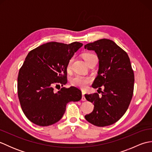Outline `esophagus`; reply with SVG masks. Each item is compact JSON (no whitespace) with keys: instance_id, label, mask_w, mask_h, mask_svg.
<instances>
[{"instance_id":"obj_1","label":"esophagus","mask_w":152,"mask_h":152,"mask_svg":"<svg viewBox=\"0 0 152 152\" xmlns=\"http://www.w3.org/2000/svg\"><path fill=\"white\" fill-rule=\"evenodd\" d=\"M82 101H86V99L85 98V96H84V94H85V92L84 91H82Z\"/></svg>"}]
</instances>
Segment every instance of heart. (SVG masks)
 <instances>
[{
	"label": "heart",
	"instance_id": "1",
	"mask_svg": "<svg viewBox=\"0 0 152 152\" xmlns=\"http://www.w3.org/2000/svg\"><path fill=\"white\" fill-rule=\"evenodd\" d=\"M94 57H96V56L95 54L91 53H87L84 54V56H83V58H84L86 63ZM72 61H73V57H71L67 64V69H70V66H71V64H72ZM90 82H91V79H90V78L80 76V75H76L74 77H73L72 80H71V83H72V84L73 86L78 87V88L81 89H86L87 87H88Z\"/></svg>",
	"mask_w": 152,
	"mask_h": 152
}]
</instances>
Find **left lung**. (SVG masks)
<instances>
[{
    "label": "left lung",
    "instance_id": "1",
    "mask_svg": "<svg viewBox=\"0 0 152 152\" xmlns=\"http://www.w3.org/2000/svg\"><path fill=\"white\" fill-rule=\"evenodd\" d=\"M85 49L93 50L99 58L98 75L93 88L101 90L86 94L88 101L93 103L94 109L85 118L91 124L105 127L117 122L128 109L133 97L134 76L127 53L114 41L101 39L85 45Z\"/></svg>",
    "mask_w": 152,
    "mask_h": 152
}]
</instances>
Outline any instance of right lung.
Instances as JSON below:
<instances>
[{
  "instance_id": "1",
  "label": "right lung",
  "mask_w": 152,
  "mask_h": 152,
  "mask_svg": "<svg viewBox=\"0 0 152 152\" xmlns=\"http://www.w3.org/2000/svg\"><path fill=\"white\" fill-rule=\"evenodd\" d=\"M82 43L51 42L31 50L19 71L18 94L25 116L39 126L56 124L62 118L70 101H79L82 91L75 87H53L67 83V64Z\"/></svg>"
}]
</instances>
